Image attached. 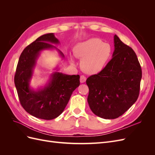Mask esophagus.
<instances>
[{
    "label": "esophagus",
    "mask_w": 155,
    "mask_h": 155,
    "mask_svg": "<svg viewBox=\"0 0 155 155\" xmlns=\"http://www.w3.org/2000/svg\"><path fill=\"white\" fill-rule=\"evenodd\" d=\"M86 79H87V78H86L85 76H81V77H80V82H81V83H84V82H85Z\"/></svg>",
    "instance_id": "esophagus-1"
}]
</instances>
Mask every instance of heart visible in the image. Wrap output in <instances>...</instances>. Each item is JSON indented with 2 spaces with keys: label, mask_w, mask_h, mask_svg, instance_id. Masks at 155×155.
Instances as JSON below:
<instances>
[{
  "label": "heart",
  "mask_w": 155,
  "mask_h": 155,
  "mask_svg": "<svg viewBox=\"0 0 155 155\" xmlns=\"http://www.w3.org/2000/svg\"><path fill=\"white\" fill-rule=\"evenodd\" d=\"M112 52L110 44L98 38H91L78 43L74 48V54L81 58V67L88 74L99 73L104 68ZM70 62L75 64L72 56Z\"/></svg>",
  "instance_id": "b5f03b06"
}]
</instances>
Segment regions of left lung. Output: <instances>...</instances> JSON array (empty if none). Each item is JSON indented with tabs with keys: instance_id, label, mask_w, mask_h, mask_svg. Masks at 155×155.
<instances>
[{
	"instance_id": "left-lung-1",
	"label": "left lung",
	"mask_w": 155,
	"mask_h": 155,
	"mask_svg": "<svg viewBox=\"0 0 155 155\" xmlns=\"http://www.w3.org/2000/svg\"><path fill=\"white\" fill-rule=\"evenodd\" d=\"M112 58L97 74L87 78L88 104L94 114L104 119L118 118L137 100L142 69L134 50L114 36Z\"/></svg>"
}]
</instances>
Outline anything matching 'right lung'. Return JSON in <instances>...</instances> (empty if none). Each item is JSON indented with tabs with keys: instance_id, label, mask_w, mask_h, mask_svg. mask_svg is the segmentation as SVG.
<instances>
[{
	"instance_id": "1",
	"label": "right lung",
	"mask_w": 155,
	"mask_h": 155,
	"mask_svg": "<svg viewBox=\"0 0 155 155\" xmlns=\"http://www.w3.org/2000/svg\"><path fill=\"white\" fill-rule=\"evenodd\" d=\"M59 41L53 33L44 34L29 45L21 53L14 78L21 104L31 116L43 120H52L63 112L72 92L79 86V75H67L56 71L50 74L43 87L34 89L30 85L37 59L44 50H55L64 59V55L54 45Z\"/></svg>"
}]
</instances>
